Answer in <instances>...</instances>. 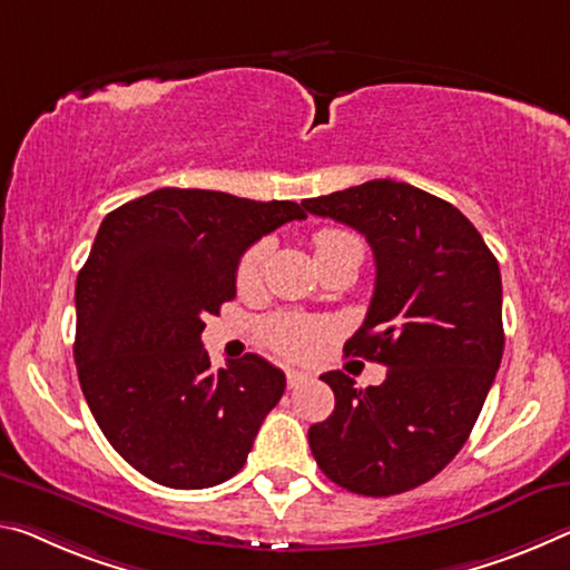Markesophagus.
I'll list each match as a JSON object with an SVG mask.
<instances>
[{
  "label": "esophagus",
  "instance_id": "esophagus-1",
  "mask_svg": "<svg viewBox=\"0 0 570 570\" xmlns=\"http://www.w3.org/2000/svg\"><path fill=\"white\" fill-rule=\"evenodd\" d=\"M306 381H309V375H306V373H299V370H286V385L288 387H299Z\"/></svg>",
  "mask_w": 570,
  "mask_h": 570
}]
</instances>
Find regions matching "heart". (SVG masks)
Returning a JSON list of instances; mask_svg holds the SVG:
<instances>
[{"instance_id":"b5f03b06","label":"heart","mask_w":570,"mask_h":570,"mask_svg":"<svg viewBox=\"0 0 570 570\" xmlns=\"http://www.w3.org/2000/svg\"><path fill=\"white\" fill-rule=\"evenodd\" d=\"M314 256H317V264L334 256H342V253H355V256L363 261V240L355 233L345 228H322L314 233L312 238ZM268 258V240H258L243 253L236 268V286L240 294H253L264 282V268ZM332 327L327 322L309 320V317H294V314H276V317H268L261 324V340L266 342L276 355L288 357V360H312L317 355L322 342L327 340Z\"/></svg>"}]
</instances>
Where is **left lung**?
<instances>
[{
    "instance_id": "8db88e82",
    "label": "left lung",
    "mask_w": 570,
    "mask_h": 570,
    "mask_svg": "<svg viewBox=\"0 0 570 570\" xmlns=\"http://www.w3.org/2000/svg\"><path fill=\"white\" fill-rule=\"evenodd\" d=\"M302 205L373 248L375 292L345 350L387 367L365 391L342 370L322 375L334 411L309 429L312 454L355 494L409 492L459 454L494 383L504 350L500 266L454 205L395 179Z\"/></svg>"
}]
</instances>
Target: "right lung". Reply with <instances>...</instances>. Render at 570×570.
I'll return each mask as SVG.
<instances>
[{
    "instance_id": "obj_1",
    "label": "right lung",
    "mask_w": 570,
    "mask_h": 570,
    "mask_svg": "<svg viewBox=\"0 0 570 570\" xmlns=\"http://www.w3.org/2000/svg\"><path fill=\"white\" fill-rule=\"evenodd\" d=\"M292 200L161 187L108 213L76 282V367L98 429L151 482L215 487L246 464L286 377L248 355L213 370L207 314L236 296L243 253Z\"/></svg>"
}]
</instances>
